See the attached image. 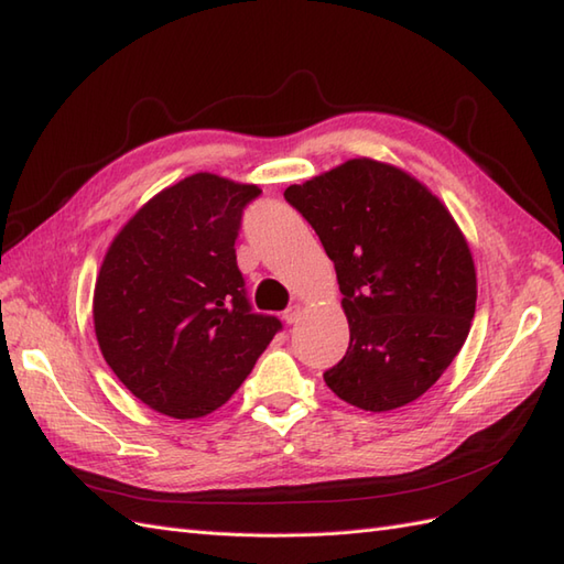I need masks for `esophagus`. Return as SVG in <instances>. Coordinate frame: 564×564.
Returning a JSON list of instances; mask_svg holds the SVG:
<instances>
[{
    "label": "esophagus",
    "instance_id": "esophagus-1",
    "mask_svg": "<svg viewBox=\"0 0 564 564\" xmlns=\"http://www.w3.org/2000/svg\"><path fill=\"white\" fill-rule=\"evenodd\" d=\"M300 317H303V307H300V305H293V307H288V310L283 312V319H285L288 324L300 322Z\"/></svg>",
    "mask_w": 564,
    "mask_h": 564
}]
</instances>
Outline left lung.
<instances>
[{
  "label": "left lung",
  "mask_w": 564,
  "mask_h": 564,
  "mask_svg": "<svg viewBox=\"0 0 564 564\" xmlns=\"http://www.w3.org/2000/svg\"><path fill=\"white\" fill-rule=\"evenodd\" d=\"M285 202L336 269L350 344L324 372L338 399L384 413L423 397L462 350L476 267L449 208L405 170L350 159L291 185Z\"/></svg>",
  "instance_id": "left-lung-1"
}]
</instances>
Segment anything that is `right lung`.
I'll return each mask as SVG.
<instances>
[{
    "label": "right lung",
    "mask_w": 564,
    "mask_h": 564,
    "mask_svg": "<svg viewBox=\"0 0 564 564\" xmlns=\"http://www.w3.org/2000/svg\"><path fill=\"white\" fill-rule=\"evenodd\" d=\"M261 189L194 173L115 235L94 291L96 338L117 379L177 421L220 409L281 322L254 314L235 259L242 208Z\"/></svg>",
    "instance_id": "add662e5"
}]
</instances>
